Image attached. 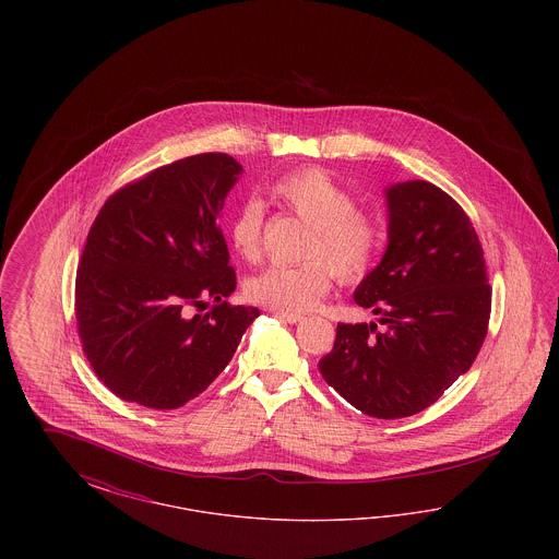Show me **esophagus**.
<instances>
[{
	"label": "esophagus",
	"instance_id": "34e87169",
	"mask_svg": "<svg viewBox=\"0 0 559 559\" xmlns=\"http://www.w3.org/2000/svg\"><path fill=\"white\" fill-rule=\"evenodd\" d=\"M274 317L276 319L285 320L289 324H297L304 320V314H297V312H283V310H274Z\"/></svg>",
	"mask_w": 559,
	"mask_h": 559
}]
</instances>
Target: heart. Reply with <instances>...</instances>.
<instances>
[{"label": "heart", "instance_id": "heart-1", "mask_svg": "<svg viewBox=\"0 0 559 559\" xmlns=\"http://www.w3.org/2000/svg\"><path fill=\"white\" fill-rule=\"evenodd\" d=\"M272 197L312 226L297 266L274 264L247 281V295L274 310L306 312L331 289L333 272L342 281H356L372 266L381 228L369 213L356 212L354 199L326 171L310 167L274 182ZM262 203L249 199L230 219L228 239L242 260H258L262 251Z\"/></svg>", "mask_w": 559, "mask_h": 559}]
</instances>
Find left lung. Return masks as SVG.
<instances>
[{
    "label": "left lung",
    "instance_id": "1",
    "mask_svg": "<svg viewBox=\"0 0 559 559\" xmlns=\"http://www.w3.org/2000/svg\"><path fill=\"white\" fill-rule=\"evenodd\" d=\"M388 247L354 292L377 320L337 324L324 381L377 419L421 413L469 371L490 319L478 235L461 205L426 180L385 188Z\"/></svg>",
    "mask_w": 559,
    "mask_h": 559
}]
</instances>
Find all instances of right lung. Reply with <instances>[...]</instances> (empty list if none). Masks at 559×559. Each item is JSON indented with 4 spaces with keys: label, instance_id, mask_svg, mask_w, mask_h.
Wrapping results in <instances>:
<instances>
[{
    "label": "right lung",
    "instance_id": "obj_1",
    "mask_svg": "<svg viewBox=\"0 0 559 559\" xmlns=\"http://www.w3.org/2000/svg\"><path fill=\"white\" fill-rule=\"evenodd\" d=\"M240 174L224 153L187 157L117 190L96 215L78 267L75 317L83 352L115 396L157 411L187 404L226 369L260 317L226 301L237 276L219 212ZM207 300L210 313L191 314Z\"/></svg>",
    "mask_w": 559,
    "mask_h": 559
}]
</instances>
